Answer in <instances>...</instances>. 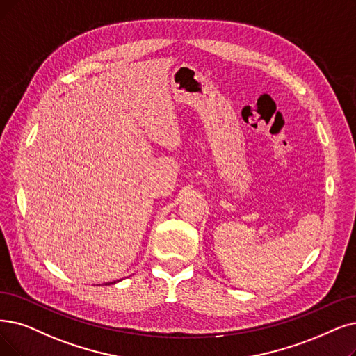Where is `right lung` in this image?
Here are the masks:
<instances>
[{"instance_id": "1", "label": "right lung", "mask_w": 356, "mask_h": 356, "mask_svg": "<svg viewBox=\"0 0 356 356\" xmlns=\"http://www.w3.org/2000/svg\"><path fill=\"white\" fill-rule=\"evenodd\" d=\"M113 283H117V282H113Z\"/></svg>"}]
</instances>
